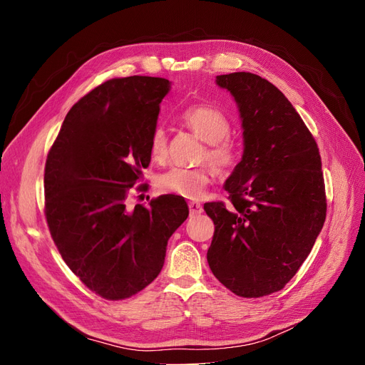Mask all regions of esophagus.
<instances>
[{
    "mask_svg": "<svg viewBox=\"0 0 365 365\" xmlns=\"http://www.w3.org/2000/svg\"><path fill=\"white\" fill-rule=\"evenodd\" d=\"M189 212L192 216H197V215H201L202 213V205L200 202H189Z\"/></svg>",
    "mask_w": 365,
    "mask_h": 365,
    "instance_id": "34e87169",
    "label": "esophagus"
}]
</instances>
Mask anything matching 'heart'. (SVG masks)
<instances>
[{
    "instance_id": "1",
    "label": "heart",
    "mask_w": 365,
    "mask_h": 365,
    "mask_svg": "<svg viewBox=\"0 0 365 365\" xmlns=\"http://www.w3.org/2000/svg\"><path fill=\"white\" fill-rule=\"evenodd\" d=\"M183 124L192 130L197 138L205 142V150L201 160H207L217 171H229L238 161V148L227 139L231 133V123L226 115L207 105L190 106L182 113ZM153 161L163 163L168 157L167 136L163 128H157L150 138L149 146ZM212 180V170L207 167L183 168L173 167L157 180V187L164 194H175L183 198H200L207 185Z\"/></svg>"
}]
</instances>
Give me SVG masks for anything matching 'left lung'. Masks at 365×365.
Wrapping results in <instances>:
<instances>
[{"label": "left lung", "instance_id": "8db88e82", "mask_svg": "<svg viewBox=\"0 0 365 365\" xmlns=\"http://www.w3.org/2000/svg\"><path fill=\"white\" fill-rule=\"evenodd\" d=\"M238 106L244 152L223 185L231 204L207 202L213 275L241 297L279 292L309 256L327 202L315 139L289 99L252 72L217 75Z\"/></svg>", "mask_w": 365, "mask_h": 365}]
</instances>
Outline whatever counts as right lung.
I'll return each instance as SVG.
<instances>
[{
	"label": "right lung",
	"instance_id": "obj_1",
	"mask_svg": "<svg viewBox=\"0 0 365 365\" xmlns=\"http://www.w3.org/2000/svg\"><path fill=\"white\" fill-rule=\"evenodd\" d=\"M171 83L113 78L76 102L46 163V217L69 269L108 300L143 290L163 269L167 242L189 208L178 195L127 207L150 163V138Z\"/></svg>",
	"mask_w": 365,
	"mask_h": 365
}]
</instances>
